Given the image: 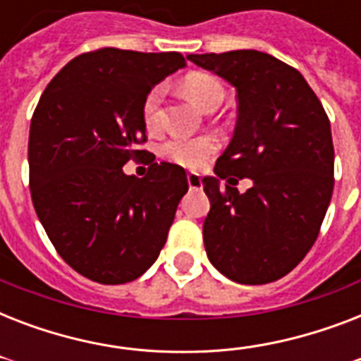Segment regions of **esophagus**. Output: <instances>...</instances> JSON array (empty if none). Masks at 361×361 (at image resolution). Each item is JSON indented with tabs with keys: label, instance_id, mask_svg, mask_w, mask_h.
<instances>
[{
	"label": "esophagus",
	"instance_id": "34e87169",
	"mask_svg": "<svg viewBox=\"0 0 361 361\" xmlns=\"http://www.w3.org/2000/svg\"><path fill=\"white\" fill-rule=\"evenodd\" d=\"M187 183H189V189H202V178L195 172L187 174Z\"/></svg>",
	"mask_w": 361,
	"mask_h": 361
}]
</instances>
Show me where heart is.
Instances as JSON below:
<instances>
[{
  "mask_svg": "<svg viewBox=\"0 0 361 361\" xmlns=\"http://www.w3.org/2000/svg\"><path fill=\"white\" fill-rule=\"evenodd\" d=\"M183 92L189 95L192 103L208 112L212 106L223 103L225 87L215 76L204 73H192L183 80ZM164 87H152L142 103V121L147 130H155L161 123V104H163ZM217 142L209 136H172L161 147V153L172 163L185 169H200L208 163L215 152Z\"/></svg>",
  "mask_w": 361,
  "mask_h": 361,
  "instance_id": "1",
  "label": "heart"
}]
</instances>
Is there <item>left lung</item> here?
Wrapping results in <instances>:
<instances>
[{
    "label": "left lung",
    "instance_id": "left-lung-1",
    "mask_svg": "<svg viewBox=\"0 0 361 361\" xmlns=\"http://www.w3.org/2000/svg\"><path fill=\"white\" fill-rule=\"evenodd\" d=\"M238 97V123L208 195L209 262L241 285L285 277L313 247L334 192V142L319 97L294 67L258 50L189 54ZM249 177L245 193L233 187ZM227 185L220 187V180Z\"/></svg>",
    "mask_w": 361,
    "mask_h": 361
}]
</instances>
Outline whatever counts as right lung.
Returning <instances> with one entry per match:
<instances>
[{
    "label": "right lung",
    "mask_w": 361,
    "mask_h": 361,
    "mask_svg": "<svg viewBox=\"0 0 361 361\" xmlns=\"http://www.w3.org/2000/svg\"><path fill=\"white\" fill-rule=\"evenodd\" d=\"M185 67L178 52L101 48L65 65L42 92L30 127L31 200L59 257L87 279L123 285L163 249L185 170L153 163L147 176L123 172L147 152L142 103Z\"/></svg>",
    "instance_id": "obj_1"
}]
</instances>
